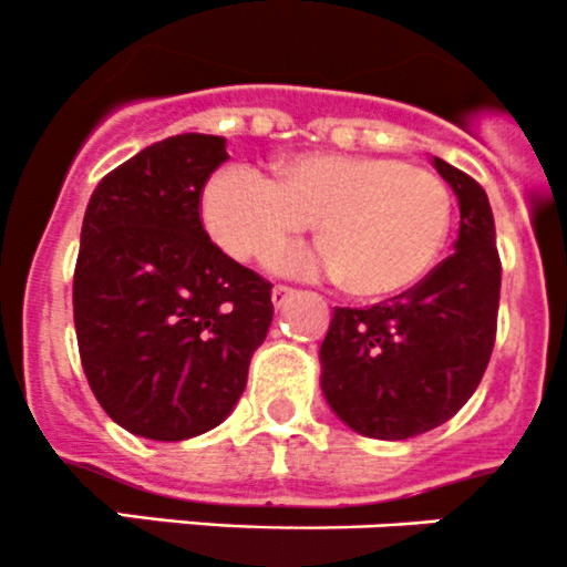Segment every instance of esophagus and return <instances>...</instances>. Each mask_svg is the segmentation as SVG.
<instances>
[{"label":"esophagus","instance_id":"esophagus-1","mask_svg":"<svg viewBox=\"0 0 567 567\" xmlns=\"http://www.w3.org/2000/svg\"><path fill=\"white\" fill-rule=\"evenodd\" d=\"M293 296H296V290L288 288V285H274V290H271V301H274V307H277V310H282V307L288 305Z\"/></svg>","mask_w":567,"mask_h":567}]
</instances>
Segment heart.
<instances>
[{
  "instance_id": "obj_1",
  "label": "heart",
  "mask_w": 567,
  "mask_h": 567,
  "mask_svg": "<svg viewBox=\"0 0 567 567\" xmlns=\"http://www.w3.org/2000/svg\"><path fill=\"white\" fill-rule=\"evenodd\" d=\"M205 230L236 260H255L307 233L323 244L285 249V274H346L357 296H394L420 282L450 233V192L436 173L386 156L301 153L277 181L233 164L208 177Z\"/></svg>"
}]
</instances>
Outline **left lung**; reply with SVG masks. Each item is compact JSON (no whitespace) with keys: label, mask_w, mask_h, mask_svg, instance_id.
Segmentation results:
<instances>
[{"label":"left lung","mask_w":567,"mask_h":567,"mask_svg":"<svg viewBox=\"0 0 567 567\" xmlns=\"http://www.w3.org/2000/svg\"><path fill=\"white\" fill-rule=\"evenodd\" d=\"M461 208L455 251L425 279L373 307H334L320 346L331 411L362 436L433 431L472 398L496 340L502 260L494 214L474 177L433 158Z\"/></svg>","instance_id":"obj_1"}]
</instances>
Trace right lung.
Instances as JSON below:
<instances>
[{
	"instance_id": "right-lung-1",
	"label": "right lung",
	"mask_w": 567,
	"mask_h": 567,
	"mask_svg": "<svg viewBox=\"0 0 567 567\" xmlns=\"http://www.w3.org/2000/svg\"><path fill=\"white\" fill-rule=\"evenodd\" d=\"M225 140L177 134L101 177L73 271L79 357L101 409L156 442L219 425L274 320L271 282L216 247L199 197Z\"/></svg>"
}]
</instances>
